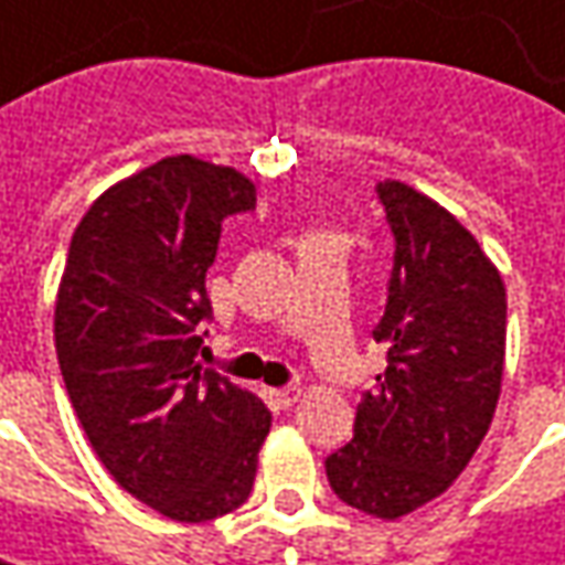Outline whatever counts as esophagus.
Listing matches in <instances>:
<instances>
[{
	"label": "esophagus",
	"mask_w": 565,
	"mask_h": 565,
	"mask_svg": "<svg viewBox=\"0 0 565 565\" xmlns=\"http://www.w3.org/2000/svg\"><path fill=\"white\" fill-rule=\"evenodd\" d=\"M275 399H278V406H294V403L300 399V386H297V383H290V386L275 390Z\"/></svg>",
	"instance_id": "34e87169"
}]
</instances>
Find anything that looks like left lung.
Masks as SVG:
<instances>
[{"label": "left lung", "mask_w": 565, "mask_h": 565, "mask_svg": "<svg viewBox=\"0 0 565 565\" xmlns=\"http://www.w3.org/2000/svg\"><path fill=\"white\" fill-rule=\"evenodd\" d=\"M393 233L386 310L374 339L386 371L326 457L332 492L358 512L403 518L463 473L489 431L505 371V284L441 204L403 182L377 184Z\"/></svg>", "instance_id": "left-lung-1"}]
</instances>
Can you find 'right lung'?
Masks as SVG:
<instances>
[{"instance_id":"right-lung-1","label":"right lung","mask_w":565,"mask_h":565,"mask_svg":"<svg viewBox=\"0 0 565 565\" xmlns=\"http://www.w3.org/2000/svg\"><path fill=\"white\" fill-rule=\"evenodd\" d=\"M252 207L243 172L159 159L85 211L56 294V358L88 445L120 489L184 524L249 499L271 428L255 393L198 361L220 226Z\"/></svg>"}]
</instances>
